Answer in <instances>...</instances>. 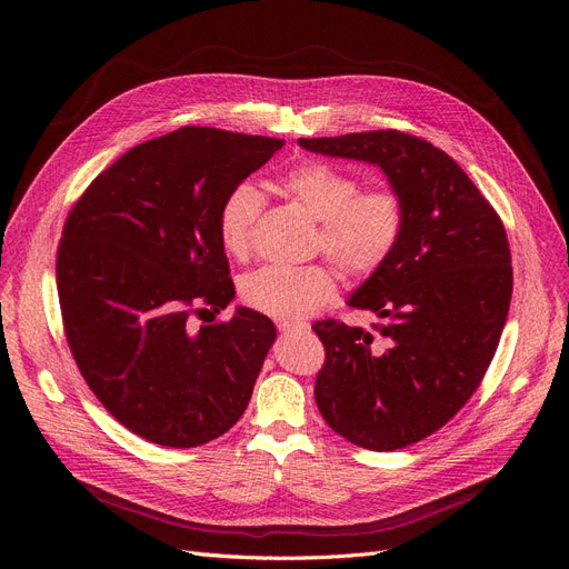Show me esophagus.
I'll return each instance as SVG.
<instances>
[{"label":"esophagus","mask_w":569,"mask_h":569,"mask_svg":"<svg viewBox=\"0 0 569 569\" xmlns=\"http://www.w3.org/2000/svg\"><path fill=\"white\" fill-rule=\"evenodd\" d=\"M305 330H309V325H307V322H290V320H283V322H279V332H283V335H292V332H305Z\"/></svg>","instance_id":"esophagus-1"}]
</instances>
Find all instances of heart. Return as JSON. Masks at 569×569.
I'll use <instances>...</instances> for the list:
<instances>
[{
    "mask_svg": "<svg viewBox=\"0 0 569 569\" xmlns=\"http://www.w3.org/2000/svg\"><path fill=\"white\" fill-rule=\"evenodd\" d=\"M281 189L320 221L318 249L346 274L371 277L395 253L403 232V204L392 191H362L360 179L322 161L290 168L281 177ZM262 204V191L253 182H239L226 196L219 209V239L230 256L249 253ZM335 295V272L322 264H264L242 281V300L281 320L309 318Z\"/></svg>",
    "mask_w": 569,
    "mask_h": 569,
    "instance_id": "b5f03b06",
    "label": "heart"
}]
</instances>
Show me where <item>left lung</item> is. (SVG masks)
Wrapping results in <instances>:
<instances>
[{
	"label": "left lung",
	"instance_id": "1",
	"mask_svg": "<svg viewBox=\"0 0 569 569\" xmlns=\"http://www.w3.org/2000/svg\"><path fill=\"white\" fill-rule=\"evenodd\" d=\"M307 152L365 161L403 204L395 253L348 297L376 332L316 322L325 422L373 452L438 431L482 382L512 300V258L487 198L442 149L401 131L300 138Z\"/></svg>",
	"mask_w": 569,
	"mask_h": 569
}]
</instances>
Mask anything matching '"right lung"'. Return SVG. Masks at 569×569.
I'll list each match as a JSON object with an SVG mask.
<instances>
[{
	"label": "right lung",
	"instance_id": "obj_1",
	"mask_svg": "<svg viewBox=\"0 0 569 569\" xmlns=\"http://www.w3.org/2000/svg\"><path fill=\"white\" fill-rule=\"evenodd\" d=\"M283 140L184 127L136 144L76 202L57 253L67 339L89 390L119 425L166 447L223 436L249 406L277 341L237 307L193 330V302L234 300L219 209Z\"/></svg>",
	"mask_w": 569,
	"mask_h": 569
}]
</instances>
